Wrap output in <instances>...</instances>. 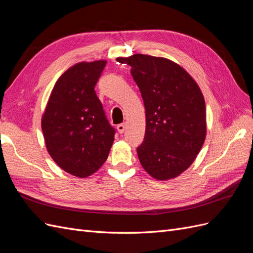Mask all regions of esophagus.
I'll list each match as a JSON object with an SVG mask.
<instances>
[{
	"mask_svg": "<svg viewBox=\"0 0 253 253\" xmlns=\"http://www.w3.org/2000/svg\"><path fill=\"white\" fill-rule=\"evenodd\" d=\"M117 129H118V132H119L120 134L124 133L125 129H126V124H120V125H118V126H117Z\"/></svg>",
	"mask_w": 253,
	"mask_h": 253,
	"instance_id": "34e87169",
	"label": "esophagus"
}]
</instances>
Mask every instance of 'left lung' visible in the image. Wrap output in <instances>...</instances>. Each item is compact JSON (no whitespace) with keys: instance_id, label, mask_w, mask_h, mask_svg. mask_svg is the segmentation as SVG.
<instances>
[{"instance_id":"8db88e82","label":"left lung","mask_w":253,"mask_h":253,"mask_svg":"<svg viewBox=\"0 0 253 253\" xmlns=\"http://www.w3.org/2000/svg\"><path fill=\"white\" fill-rule=\"evenodd\" d=\"M132 67L145 108V134L137 148L140 164L159 180L187 170L206 137V105L192 77L172 61L137 53L122 59Z\"/></svg>"}]
</instances>
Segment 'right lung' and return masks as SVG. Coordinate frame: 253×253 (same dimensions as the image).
<instances>
[{
	"label": "right lung",
	"instance_id": "right-lung-1",
	"mask_svg": "<svg viewBox=\"0 0 253 253\" xmlns=\"http://www.w3.org/2000/svg\"><path fill=\"white\" fill-rule=\"evenodd\" d=\"M105 64L100 60L68 68L53 86L42 117L49 155L78 177L89 176L105 163L116 133L95 91Z\"/></svg>",
	"mask_w": 253,
	"mask_h": 253
}]
</instances>
